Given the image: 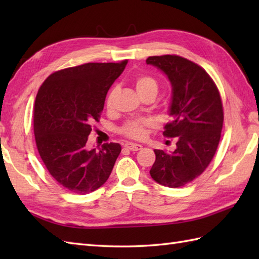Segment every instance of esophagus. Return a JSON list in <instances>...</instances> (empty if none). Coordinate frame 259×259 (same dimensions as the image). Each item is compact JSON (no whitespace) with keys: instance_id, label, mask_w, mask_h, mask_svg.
<instances>
[{"instance_id":"esophagus-1","label":"esophagus","mask_w":259,"mask_h":259,"mask_svg":"<svg viewBox=\"0 0 259 259\" xmlns=\"http://www.w3.org/2000/svg\"><path fill=\"white\" fill-rule=\"evenodd\" d=\"M124 148H126V149L131 151H139L142 149V146L138 144H125Z\"/></svg>"}]
</instances>
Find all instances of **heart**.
Segmentation results:
<instances>
[{
    "label": "heart",
    "instance_id": "heart-1",
    "mask_svg": "<svg viewBox=\"0 0 259 259\" xmlns=\"http://www.w3.org/2000/svg\"><path fill=\"white\" fill-rule=\"evenodd\" d=\"M135 87L137 92L139 93L140 97H142L146 93L149 92H155L157 95L158 91V82L155 78H152L150 75H139L138 78L135 81ZM115 95V89H112L109 92V95L107 97L106 104L107 107L110 108L112 106V101ZM151 125V121L147 120V119H134V120H129L122 125L121 128V134L124 135L125 137L131 139H141L144 138L145 133H146V128L147 126Z\"/></svg>",
    "mask_w": 259,
    "mask_h": 259
}]
</instances>
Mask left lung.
Wrapping results in <instances>:
<instances>
[{"mask_svg": "<svg viewBox=\"0 0 259 259\" xmlns=\"http://www.w3.org/2000/svg\"><path fill=\"white\" fill-rule=\"evenodd\" d=\"M147 64L161 70L172 87L163 136L177 138L174 151L155 149L151 178L169 188L191 183L210 163L221 140L224 111L221 95L199 65L179 56L149 57Z\"/></svg>", "mask_w": 259, "mask_h": 259, "instance_id": "left-lung-1", "label": "left lung"}]
</instances>
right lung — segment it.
<instances>
[{"label":"right lung","mask_w":259,"mask_h":259,"mask_svg":"<svg viewBox=\"0 0 259 259\" xmlns=\"http://www.w3.org/2000/svg\"><path fill=\"white\" fill-rule=\"evenodd\" d=\"M128 61L85 63L57 71L38 89L33 113L35 144L48 171L64 188L85 195L106 183L121 146L87 147L108 90Z\"/></svg>","instance_id":"add662e5"}]
</instances>
